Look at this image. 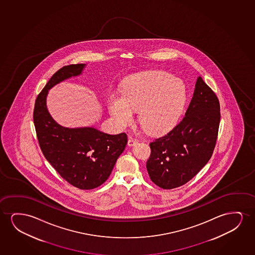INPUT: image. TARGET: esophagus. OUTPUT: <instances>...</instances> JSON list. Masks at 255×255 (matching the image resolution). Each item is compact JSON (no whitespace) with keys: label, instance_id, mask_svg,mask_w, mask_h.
Returning a JSON list of instances; mask_svg holds the SVG:
<instances>
[{"label":"esophagus","instance_id":"34e87169","mask_svg":"<svg viewBox=\"0 0 255 255\" xmlns=\"http://www.w3.org/2000/svg\"><path fill=\"white\" fill-rule=\"evenodd\" d=\"M137 143V140L136 138H133V137H129L128 139V145L129 146H133Z\"/></svg>","mask_w":255,"mask_h":255}]
</instances>
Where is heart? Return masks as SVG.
I'll list each match as a JSON object with an SVG mask.
<instances>
[{
    "instance_id": "obj_1",
    "label": "heart",
    "mask_w": 255,
    "mask_h": 255,
    "mask_svg": "<svg viewBox=\"0 0 255 255\" xmlns=\"http://www.w3.org/2000/svg\"><path fill=\"white\" fill-rule=\"evenodd\" d=\"M186 100L181 81L164 71H149L128 77L123 84L122 95L113 92L108 99L109 112L119 128L134 122V112L147 132L159 134L177 122Z\"/></svg>"
}]
</instances>
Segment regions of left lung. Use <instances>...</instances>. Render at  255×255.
Wrapping results in <instances>:
<instances>
[{
	"label": "left lung",
	"instance_id": "obj_1",
	"mask_svg": "<svg viewBox=\"0 0 255 255\" xmlns=\"http://www.w3.org/2000/svg\"><path fill=\"white\" fill-rule=\"evenodd\" d=\"M220 121L219 99L198 77L184 119L150 143L146 168L151 181L161 188L173 189L191 180L213 155Z\"/></svg>",
	"mask_w": 255,
	"mask_h": 255
}]
</instances>
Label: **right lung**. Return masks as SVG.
<instances>
[{
    "mask_svg": "<svg viewBox=\"0 0 255 255\" xmlns=\"http://www.w3.org/2000/svg\"><path fill=\"white\" fill-rule=\"evenodd\" d=\"M85 63L57 70L35 100L34 124L42 153L62 178L81 190L105 183L127 144L126 133L109 134L94 126L69 128L53 119L47 107L49 91L56 84L83 74Z\"/></svg>",
    "mask_w": 255,
    "mask_h": 255,
    "instance_id": "add662e5",
    "label": "right lung"
}]
</instances>
